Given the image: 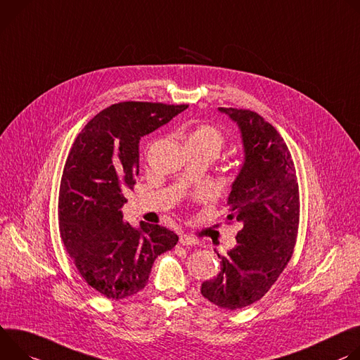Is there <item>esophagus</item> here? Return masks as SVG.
<instances>
[{
    "label": "esophagus",
    "mask_w": 360,
    "mask_h": 360,
    "mask_svg": "<svg viewBox=\"0 0 360 360\" xmlns=\"http://www.w3.org/2000/svg\"><path fill=\"white\" fill-rule=\"evenodd\" d=\"M179 242H180V245H183V246H195V245H198L197 238H194V237L190 236V234H181Z\"/></svg>",
    "instance_id": "34e87169"
}]
</instances>
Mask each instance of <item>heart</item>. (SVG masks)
Returning a JSON list of instances; mask_svg holds the SVG:
<instances>
[{
  "instance_id": "heart-1",
  "label": "heart",
  "mask_w": 360,
  "mask_h": 360,
  "mask_svg": "<svg viewBox=\"0 0 360 360\" xmlns=\"http://www.w3.org/2000/svg\"><path fill=\"white\" fill-rule=\"evenodd\" d=\"M226 144V136L221 130H219L216 126L212 124H197L194 126L186 139V146L198 148V150H206L217 155L220 150Z\"/></svg>"
}]
</instances>
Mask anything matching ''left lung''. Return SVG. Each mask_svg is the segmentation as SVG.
<instances>
[{
	"mask_svg": "<svg viewBox=\"0 0 360 360\" xmlns=\"http://www.w3.org/2000/svg\"><path fill=\"white\" fill-rule=\"evenodd\" d=\"M240 129L245 163L229 194L227 220L243 224L237 245L219 256L220 273L202 283V295L237 310L260 300L293 256L300 198L292 154L277 130L255 111L219 108Z\"/></svg>",
	"mask_w": 360,
	"mask_h": 360,
	"instance_id": "1",
	"label": "left lung"
}]
</instances>
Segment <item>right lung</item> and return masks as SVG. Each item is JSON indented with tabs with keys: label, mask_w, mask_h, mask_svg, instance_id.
<instances>
[{
	"label": "right lung",
	"mask_w": 360,
	"mask_h": 360,
	"mask_svg": "<svg viewBox=\"0 0 360 360\" xmlns=\"http://www.w3.org/2000/svg\"><path fill=\"white\" fill-rule=\"evenodd\" d=\"M187 104L124 101L94 115L71 147L58 193L60 236L75 269L96 292L120 300L147 285L157 256L179 236L158 224L123 221L124 193L139 174V141Z\"/></svg>",
	"instance_id": "1"
}]
</instances>
